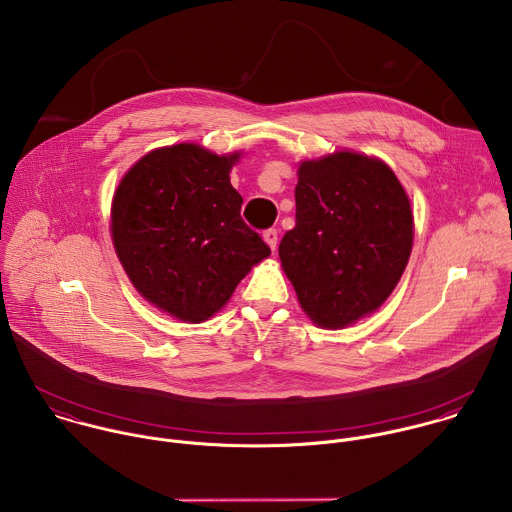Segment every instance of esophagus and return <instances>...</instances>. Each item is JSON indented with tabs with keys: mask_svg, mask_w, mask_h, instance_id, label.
Masks as SVG:
<instances>
[{
	"mask_svg": "<svg viewBox=\"0 0 512 512\" xmlns=\"http://www.w3.org/2000/svg\"><path fill=\"white\" fill-rule=\"evenodd\" d=\"M264 240H266V244L272 248V250H276V244H278V230L276 228H268V230H264Z\"/></svg>",
	"mask_w": 512,
	"mask_h": 512,
	"instance_id": "obj_1",
	"label": "esophagus"
}]
</instances>
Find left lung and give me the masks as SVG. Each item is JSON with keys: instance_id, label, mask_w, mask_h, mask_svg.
Returning a JSON list of instances; mask_svg holds the SVG:
<instances>
[{"instance_id": "obj_1", "label": "left lung", "mask_w": 512, "mask_h": 512, "mask_svg": "<svg viewBox=\"0 0 512 512\" xmlns=\"http://www.w3.org/2000/svg\"><path fill=\"white\" fill-rule=\"evenodd\" d=\"M413 244L409 198L381 161L336 153L300 165L296 226L278 254L304 312L343 328L397 286Z\"/></svg>"}]
</instances>
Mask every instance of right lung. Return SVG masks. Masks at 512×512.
Masks as SVG:
<instances>
[{
  "label": "right lung",
  "instance_id": "1",
  "mask_svg": "<svg viewBox=\"0 0 512 512\" xmlns=\"http://www.w3.org/2000/svg\"><path fill=\"white\" fill-rule=\"evenodd\" d=\"M234 161L198 145L159 149L125 174L113 198V242L133 286L184 322L216 314L270 254L240 216Z\"/></svg>",
  "mask_w": 512,
  "mask_h": 512
}]
</instances>
